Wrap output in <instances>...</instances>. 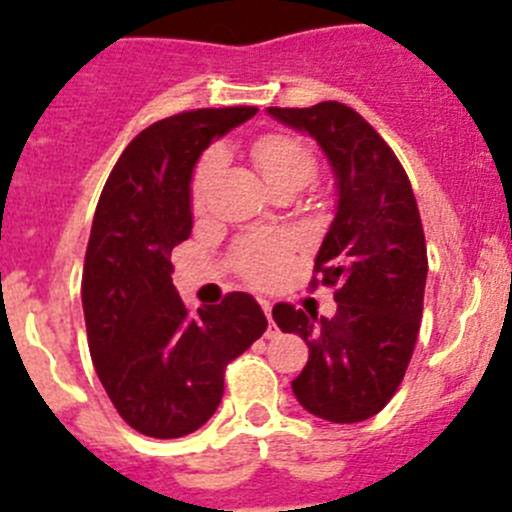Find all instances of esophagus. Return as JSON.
<instances>
[{"mask_svg":"<svg viewBox=\"0 0 512 512\" xmlns=\"http://www.w3.org/2000/svg\"><path fill=\"white\" fill-rule=\"evenodd\" d=\"M262 311H265L267 321H270V329H267V336L275 334V324H273V303L270 301H262Z\"/></svg>","mask_w":512,"mask_h":512,"instance_id":"obj_1","label":"esophagus"}]
</instances>
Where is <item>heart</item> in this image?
I'll list each match as a JSON object with an SVG mask.
<instances>
[{
	"instance_id": "heart-1",
	"label": "heart",
	"mask_w": 512,
	"mask_h": 512,
	"mask_svg": "<svg viewBox=\"0 0 512 512\" xmlns=\"http://www.w3.org/2000/svg\"><path fill=\"white\" fill-rule=\"evenodd\" d=\"M252 158H255L257 168H260V173L265 176V181L270 183L273 191H278L280 186H288V183L306 186L313 178V170H316V163H313V155L308 153V147L285 135L260 137L252 145ZM222 163V150H209L199 163L196 178H193V206L196 209H204L206 206L209 188L214 183L216 173L222 170ZM280 262H283V255H280L278 247L252 245L242 255V270L255 283H267L278 273Z\"/></svg>"
}]
</instances>
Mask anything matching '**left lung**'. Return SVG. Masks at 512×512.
I'll return each instance as SVG.
<instances>
[{
    "instance_id": "left-lung-1",
    "label": "left lung",
    "mask_w": 512,
    "mask_h": 512,
    "mask_svg": "<svg viewBox=\"0 0 512 512\" xmlns=\"http://www.w3.org/2000/svg\"><path fill=\"white\" fill-rule=\"evenodd\" d=\"M267 114L319 142L336 186V214L316 255L321 283L336 288V313L273 308L280 331L308 347L293 395L324 421H367L398 390L421 329L428 260L416 196L393 150L354 109L321 101Z\"/></svg>"
}]
</instances>
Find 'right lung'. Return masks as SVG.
<instances>
[{"mask_svg": "<svg viewBox=\"0 0 512 512\" xmlns=\"http://www.w3.org/2000/svg\"><path fill=\"white\" fill-rule=\"evenodd\" d=\"M255 114L196 109L150 124L124 147L96 204L81 280L91 362L119 416L153 439L204 426L222 403L224 367L267 329L250 293L191 313L170 278V252L193 227V168Z\"/></svg>", "mask_w": 512, "mask_h": 512, "instance_id": "obj_1", "label": "right lung"}]
</instances>
